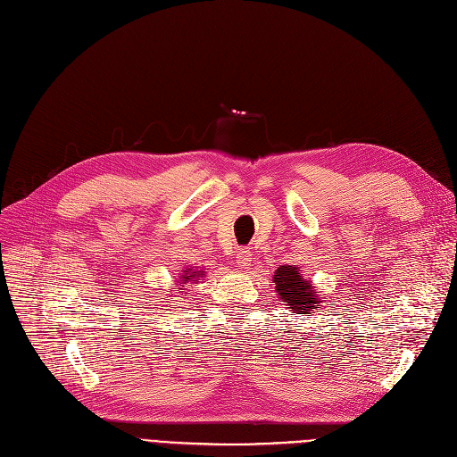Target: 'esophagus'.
<instances>
[{
	"mask_svg": "<svg viewBox=\"0 0 457 457\" xmlns=\"http://www.w3.org/2000/svg\"><path fill=\"white\" fill-rule=\"evenodd\" d=\"M250 263H252V252L248 248H241L237 252V265L241 269H248Z\"/></svg>",
	"mask_w": 457,
	"mask_h": 457,
	"instance_id": "obj_1",
	"label": "esophagus"
}]
</instances>
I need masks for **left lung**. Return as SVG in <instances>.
Listing matches in <instances>:
<instances>
[{
  "instance_id": "left-lung-1",
  "label": "left lung",
  "mask_w": 457,
  "mask_h": 457,
  "mask_svg": "<svg viewBox=\"0 0 457 457\" xmlns=\"http://www.w3.org/2000/svg\"><path fill=\"white\" fill-rule=\"evenodd\" d=\"M272 282L276 287V295L280 301L291 308V313H313L323 303L320 291H315L312 282L299 272L295 265H280L276 269Z\"/></svg>"
}]
</instances>
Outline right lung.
Wrapping results in <instances>:
<instances>
[{"instance_id": "obj_1", "label": "right lung", "mask_w": 457, "mask_h": 457, "mask_svg": "<svg viewBox=\"0 0 457 457\" xmlns=\"http://www.w3.org/2000/svg\"><path fill=\"white\" fill-rule=\"evenodd\" d=\"M204 276V270H194V269H187L181 274V284H197V278Z\"/></svg>"}]
</instances>
